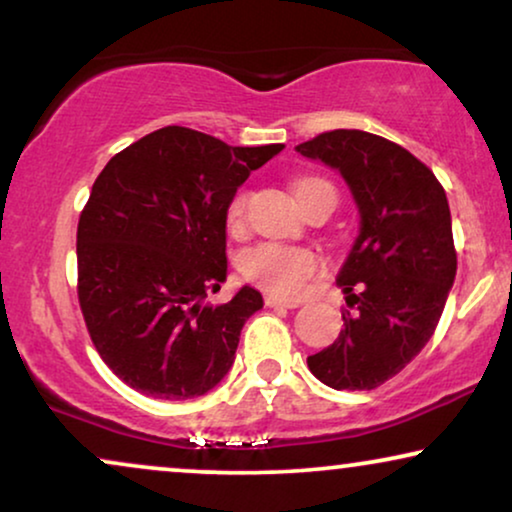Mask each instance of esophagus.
<instances>
[{
	"instance_id": "34e87169",
	"label": "esophagus",
	"mask_w": 512,
	"mask_h": 512,
	"mask_svg": "<svg viewBox=\"0 0 512 512\" xmlns=\"http://www.w3.org/2000/svg\"><path fill=\"white\" fill-rule=\"evenodd\" d=\"M265 305H268V307H286V310H293V307L300 305V300H286V298L272 296V293H265Z\"/></svg>"
}]
</instances>
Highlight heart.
Wrapping results in <instances>:
<instances>
[{"label": "heart", "mask_w": 512, "mask_h": 512, "mask_svg": "<svg viewBox=\"0 0 512 512\" xmlns=\"http://www.w3.org/2000/svg\"><path fill=\"white\" fill-rule=\"evenodd\" d=\"M331 186L324 179L305 177L296 181V198L300 200L312 188ZM333 188V186H331ZM244 209H247V193L240 191L226 207V223L230 230H240L244 221ZM242 277L251 284L275 293V296H298L305 284L319 272V256L312 249L289 247L279 242H261L256 247L242 251L237 261Z\"/></svg>", "instance_id": "b5f03b06"}]
</instances>
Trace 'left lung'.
<instances>
[{
  "label": "left lung",
  "instance_id": "obj_1",
  "mask_svg": "<svg viewBox=\"0 0 512 512\" xmlns=\"http://www.w3.org/2000/svg\"><path fill=\"white\" fill-rule=\"evenodd\" d=\"M342 174L361 214L338 275L347 307L338 340L307 356L333 389H375L401 373L436 331L457 275L445 188L410 151L363 130L321 132L296 146Z\"/></svg>",
  "mask_w": 512,
  "mask_h": 512
}]
</instances>
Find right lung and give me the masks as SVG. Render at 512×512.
Returning <instances> with one entry per match:
<instances>
[{
  "instance_id": "obj_1",
  "label": "right lung",
  "mask_w": 512,
  "mask_h": 512,
  "mask_svg": "<svg viewBox=\"0 0 512 512\" xmlns=\"http://www.w3.org/2000/svg\"><path fill=\"white\" fill-rule=\"evenodd\" d=\"M282 149L167 125L95 179L76 230V291L97 354L128 387L184 401L226 377L244 321L263 307L251 286L205 303L226 282V207Z\"/></svg>"
}]
</instances>
